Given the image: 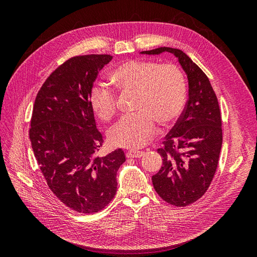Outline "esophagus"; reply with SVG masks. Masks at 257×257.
<instances>
[{
  "instance_id": "obj_1",
  "label": "esophagus",
  "mask_w": 257,
  "mask_h": 257,
  "mask_svg": "<svg viewBox=\"0 0 257 257\" xmlns=\"http://www.w3.org/2000/svg\"><path fill=\"white\" fill-rule=\"evenodd\" d=\"M144 154H145V152H143V151H128V152H126V157L132 158V159H139V158H142Z\"/></svg>"
}]
</instances>
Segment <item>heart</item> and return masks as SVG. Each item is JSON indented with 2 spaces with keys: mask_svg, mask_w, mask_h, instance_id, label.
I'll return each instance as SVG.
<instances>
[{
  "mask_svg": "<svg viewBox=\"0 0 257 257\" xmlns=\"http://www.w3.org/2000/svg\"><path fill=\"white\" fill-rule=\"evenodd\" d=\"M110 78L121 91L137 93L138 113L123 116L108 131V139L115 147L139 149L154 135V119L168 126L183 111L186 80L176 64L128 60L113 68ZM90 104L100 120L109 121L116 110V95L106 85L95 84L91 90Z\"/></svg>",
  "mask_w": 257,
  "mask_h": 257,
  "instance_id": "obj_1",
  "label": "heart"
}]
</instances>
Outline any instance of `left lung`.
I'll list each match as a JSON object with an SVG mask.
<instances>
[{"label": "left lung", "mask_w": 257, "mask_h": 257, "mask_svg": "<svg viewBox=\"0 0 257 257\" xmlns=\"http://www.w3.org/2000/svg\"><path fill=\"white\" fill-rule=\"evenodd\" d=\"M163 52L173 53L188 76L189 99L164 148L158 149L163 166L152 183L166 203L184 207L203 196L212 181L222 148V119L208 77L182 50L160 47L141 53Z\"/></svg>", "instance_id": "8db88e82"}]
</instances>
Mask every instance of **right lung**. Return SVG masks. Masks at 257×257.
I'll list each match as a JSON object with an SVG mask.
<instances>
[{
  "label": "right lung",
  "mask_w": 257,
  "mask_h": 257,
  "mask_svg": "<svg viewBox=\"0 0 257 257\" xmlns=\"http://www.w3.org/2000/svg\"><path fill=\"white\" fill-rule=\"evenodd\" d=\"M109 54L74 57L52 72L38 91L31 119L30 141L50 190L77 212L94 213L116 192V172L125 162L122 149L106 157L90 94Z\"/></svg>",
  "instance_id": "1"
}]
</instances>
